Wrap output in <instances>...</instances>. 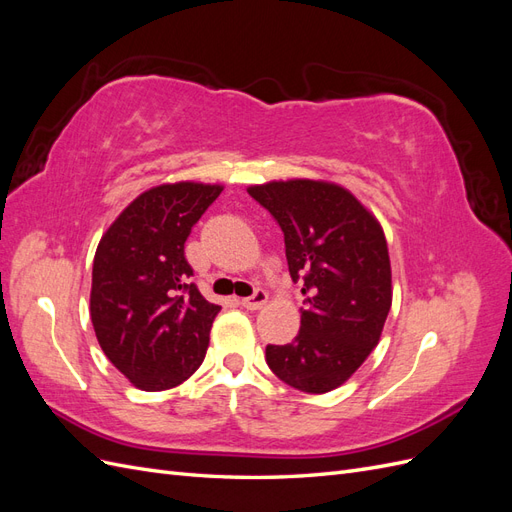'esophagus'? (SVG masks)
Wrapping results in <instances>:
<instances>
[{"instance_id": "1", "label": "esophagus", "mask_w": 512, "mask_h": 512, "mask_svg": "<svg viewBox=\"0 0 512 512\" xmlns=\"http://www.w3.org/2000/svg\"><path fill=\"white\" fill-rule=\"evenodd\" d=\"M267 299H269V294L265 292V290H256L252 297H247V299H241V305L245 307V309H260L262 305L267 303Z\"/></svg>"}]
</instances>
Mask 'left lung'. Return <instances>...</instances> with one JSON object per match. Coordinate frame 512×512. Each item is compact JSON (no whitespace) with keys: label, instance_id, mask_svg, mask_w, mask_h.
I'll use <instances>...</instances> for the list:
<instances>
[{"label":"left lung","instance_id":"left-lung-1","mask_svg":"<svg viewBox=\"0 0 512 512\" xmlns=\"http://www.w3.org/2000/svg\"><path fill=\"white\" fill-rule=\"evenodd\" d=\"M282 226L288 271L303 277L301 329L267 346V365L303 393L342 386L380 342L393 303L391 258L378 218L344 185L322 179L247 188Z\"/></svg>","mask_w":512,"mask_h":512}]
</instances>
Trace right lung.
<instances>
[{
    "mask_svg": "<svg viewBox=\"0 0 512 512\" xmlns=\"http://www.w3.org/2000/svg\"><path fill=\"white\" fill-rule=\"evenodd\" d=\"M224 185L175 181L138 194L106 228L89 314L102 352L141 391L188 380L205 359L220 305L194 284L185 239Z\"/></svg>",
    "mask_w": 512,
    "mask_h": 512,
    "instance_id": "right-lung-1",
    "label": "right lung"
}]
</instances>
